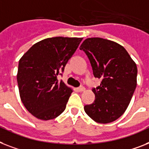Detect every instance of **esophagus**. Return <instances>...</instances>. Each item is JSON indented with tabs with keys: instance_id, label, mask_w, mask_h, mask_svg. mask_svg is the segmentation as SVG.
<instances>
[{
	"instance_id": "1",
	"label": "esophagus",
	"mask_w": 149,
	"mask_h": 149,
	"mask_svg": "<svg viewBox=\"0 0 149 149\" xmlns=\"http://www.w3.org/2000/svg\"><path fill=\"white\" fill-rule=\"evenodd\" d=\"M77 90H78L79 91H85V88L83 87V86H81V87H79V88H77Z\"/></svg>"
}]
</instances>
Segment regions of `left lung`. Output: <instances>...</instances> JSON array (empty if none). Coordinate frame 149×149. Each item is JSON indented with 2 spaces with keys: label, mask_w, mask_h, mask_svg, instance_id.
<instances>
[{
  "label": "left lung",
  "mask_w": 149,
  "mask_h": 149,
  "mask_svg": "<svg viewBox=\"0 0 149 149\" xmlns=\"http://www.w3.org/2000/svg\"><path fill=\"white\" fill-rule=\"evenodd\" d=\"M80 49L88 57L95 77L101 78L93 88L95 100L84 111L99 123L115 121L124 113L137 85V67L123 46L102 38H88Z\"/></svg>",
  "instance_id": "8db88e82"
}]
</instances>
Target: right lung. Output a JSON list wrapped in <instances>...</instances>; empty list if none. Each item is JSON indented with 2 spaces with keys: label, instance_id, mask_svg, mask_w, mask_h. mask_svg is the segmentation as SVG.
Listing matches in <instances>:
<instances>
[{
  "label": "right lung",
  "instance_id": "obj_1",
  "mask_svg": "<svg viewBox=\"0 0 149 149\" xmlns=\"http://www.w3.org/2000/svg\"><path fill=\"white\" fill-rule=\"evenodd\" d=\"M82 38L52 37L34 44L19 59L17 83L26 110L39 120L55 119L65 110L73 91L58 75H62L68 60Z\"/></svg>",
  "mask_w": 149,
  "mask_h": 149
}]
</instances>
